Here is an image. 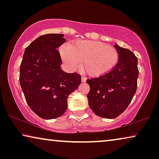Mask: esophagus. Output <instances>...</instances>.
Returning a JSON list of instances; mask_svg holds the SVG:
<instances>
[{
	"label": "esophagus",
	"instance_id": "1",
	"mask_svg": "<svg viewBox=\"0 0 159 159\" xmlns=\"http://www.w3.org/2000/svg\"><path fill=\"white\" fill-rule=\"evenodd\" d=\"M81 80H82V82H86V80H87V77H84V76H82V77H81Z\"/></svg>",
	"mask_w": 159,
	"mask_h": 159
}]
</instances>
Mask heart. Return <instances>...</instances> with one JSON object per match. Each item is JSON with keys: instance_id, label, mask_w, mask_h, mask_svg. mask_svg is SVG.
Listing matches in <instances>:
<instances>
[{"instance_id": "obj_1", "label": "heart", "mask_w": 159, "mask_h": 159, "mask_svg": "<svg viewBox=\"0 0 159 159\" xmlns=\"http://www.w3.org/2000/svg\"><path fill=\"white\" fill-rule=\"evenodd\" d=\"M61 54L71 69H80L82 62L84 71L92 77L108 73L119 60L116 48L99 41L77 40L62 47Z\"/></svg>"}]
</instances>
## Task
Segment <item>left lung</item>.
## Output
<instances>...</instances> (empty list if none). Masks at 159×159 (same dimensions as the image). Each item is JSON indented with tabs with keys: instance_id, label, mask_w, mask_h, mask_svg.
<instances>
[{
	"instance_id": "obj_1",
	"label": "left lung",
	"mask_w": 159,
	"mask_h": 159,
	"mask_svg": "<svg viewBox=\"0 0 159 159\" xmlns=\"http://www.w3.org/2000/svg\"><path fill=\"white\" fill-rule=\"evenodd\" d=\"M119 61L114 68L98 77L87 80L90 90L88 103L98 116L114 119L131 103L138 87V58L129 50L114 45Z\"/></svg>"
}]
</instances>
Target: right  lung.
<instances>
[{"instance_id": "1", "label": "right lung", "mask_w": 159, "mask_h": 159, "mask_svg": "<svg viewBox=\"0 0 159 159\" xmlns=\"http://www.w3.org/2000/svg\"><path fill=\"white\" fill-rule=\"evenodd\" d=\"M66 42L63 34L40 36L26 48L20 65L19 82L26 101L41 118L62 116L67 98L81 83V75L61 69V58L57 48Z\"/></svg>"}]
</instances>
